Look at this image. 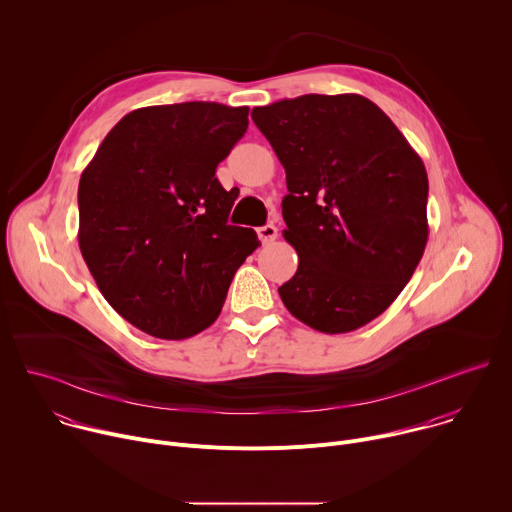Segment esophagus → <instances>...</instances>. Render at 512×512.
<instances>
[{
	"label": "esophagus",
	"mask_w": 512,
	"mask_h": 512,
	"mask_svg": "<svg viewBox=\"0 0 512 512\" xmlns=\"http://www.w3.org/2000/svg\"><path fill=\"white\" fill-rule=\"evenodd\" d=\"M259 239L263 245H269L277 239V227L275 225H265V227H259Z\"/></svg>",
	"instance_id": "esophagus-1"
}]
</instances>
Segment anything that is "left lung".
<instances>
[{"label": "left lung", "mask_w": 512, "mask_h": 512, "mask_svg": "<svg viewBox=\"0 0 512 512\" xmlns=\"http://www.w3.org/2000/svg\"><path fill=\"white\" fill-rule=\"evenodd\" d=\"M285 168V241L296 275L279 287L291 316L344 334L381 316L427 245V172L369 99L302 95L251 111Z\"/></svg>", "instance_id": "obj_1"}]
</instances>
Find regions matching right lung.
Segmentation results:
<instances>
[{
	"label": "right lung",
	"instance_id": "obj_1",
	"mask_svg": "<svg viewBox=\"0 0 512 512\" xmlns=\"http://www.w3.org/2000/svg\"><path fill=\"white\" fill-rule=\"evenodd\" d=\"M249 107L178 103L127 113L79 182V247L111 308L141 332L182 340L223 310L261 245L229 225L237 200L214 176L245 135Z\"/></svg>",
	"mask_w": 512,
	"mask_h": 512
}]
</instances>
